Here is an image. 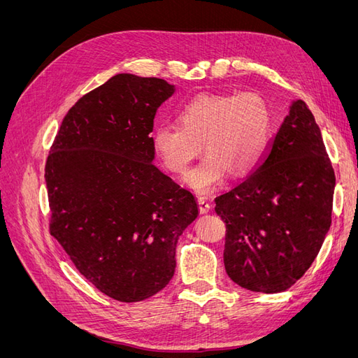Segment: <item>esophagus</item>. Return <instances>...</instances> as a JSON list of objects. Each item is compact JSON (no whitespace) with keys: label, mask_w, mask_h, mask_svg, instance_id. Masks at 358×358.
Masks as SVG:
<instances>
[{"label":"esophagus","mask_w":358,"mask_h":358,"mask_svg":"<svg viewBox=\"0 0 358 358\" xmlns=\"http://www.w3.org/2000/svg\"><path fill=\"white\" fill-rule=\"evenodd\" d=\"M197 203H199V209H200V212L201 213H208L209 210H210V203H209V200L208 199H204V197H199V200H197Z\"/></svg>","instance_id":"1"}]
</instances>
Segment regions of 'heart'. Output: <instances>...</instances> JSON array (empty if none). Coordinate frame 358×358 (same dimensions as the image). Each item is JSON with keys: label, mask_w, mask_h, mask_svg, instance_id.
<instances>
[{"label": "heart", "mask_w": 358, "mask_h": 358, "mask_svg": "<svg viewBox=\"0 0 358 358\" xmlns=\"http://www.w3.org/2000/svg\"><path fill=\"white\" fill-rule=\"evenodd\" d=\"M178 122L155 127L152 145L162 164L178 175L188 171L204 145L208 155L187 176L199 194L221 188L231 173L251 175L272 143V112L255 92L199 94L180 107Z\"/></svg>", "instance_id": "1"}]
</instances>
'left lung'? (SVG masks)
<instances>
[{
	"mask_svg": "<svg viewBox=\"0 0 358 358\" xmlns=\"http://www.w3.org/2000/svg\"><path fill=\"white\" fill-rule=\"evenodd\" d=\"M334 185L321 129L306 103L294 100L263 164L215 199L233 282L266 294L296 284L330 230Z\"/></svg>",
	"mask_w": 358,
	"mask_h": 358,
	"instance_id": "obj_1",
	"label": "left lung"
}]
</instances>
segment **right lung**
Wrapping results in <instances>:
<instances>
[{
  "instance_id": "obj_1",
  "label": "right lung",
  "mask_w": 358,
  "mask_h": 358,
  "mask_svg": "<svg viewBox=\"0 0 358 358\" xmlns=\"http://www.w3.org/2000/svg\"><path fill=\"white\" fill-rule=\"evenodd\" d=\"M175 86L121 73L64 117L46 161L50 234L106 296L140 301L175 275L196 197L154 166L150 133Z\"/></svg>"
}]
</instances>
